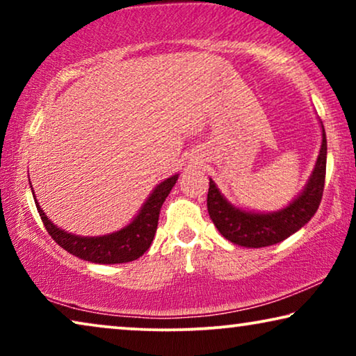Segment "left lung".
Returning <instances> with one entry per match:
<instances>
[{
    "instance_id": "1",
    "label": "left lung",
    "mask_w": 356,
    "mask_h": 356,
    "mask_svg": "<svg viewBox=\"0 0 356 356\" xmlns=\"http://www.w3.org/2000/svg\"><path fill=\"white\" fill-rule=\"evenodd\" d=\"M323 128V143L308 183L289 206L275 212H254L236 207L220 193L217 184L209 178L207 211L213 225L223 238L233 245L245 248H264L284 241L311 220L318 211L324 191L327 140Z\"/></svg>"
}]
</instances>
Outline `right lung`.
<instances>
[{
  "label": "right lung",
  "mask_w": 356,
  "mask_h": 356,
  "mask_svg": "<svg viewBox=\"0 0 356 356\" xmlns=\"http://www.w3.org/2000/svg\"><path fill=\"white\" fill-rule=\"evenodd\" d=\"M177 179L178 175H173V177L159 183L154 188V191L149 194L147 201L143 204L133 222L118 232L102 236H79L61 230L45 216L35 194H32L43 225L63 250L79 257V259L95 262V264H123V262L136 261L149 250L150 243L154 240L155 230H157L160 209H162V204L172 191Z\"/></svg>",
  "instance_id": "right-lung-1"
}]
</instances>
